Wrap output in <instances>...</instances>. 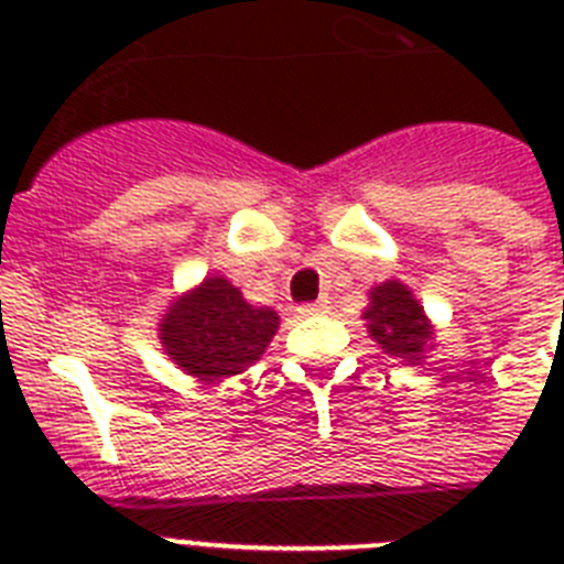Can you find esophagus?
<instances>
[{"label":"esophagus","instance_id":"esophagus-1","mask_svg":"<svg viewBox=\"0 0 564 564\" xmlns=\"http://www.w3.org/2000/svg\"><path fill=\"white\" fill-rule=\"evenodd\" d=\"M299 313H302V316H318V313H327V302L322 299V302H311V305H302V307H299Z\"/></svg>","mask_w":564,"mask_h":564}]
</instances>
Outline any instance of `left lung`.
I'll use <instances>...</instances> for the list:
<instances>
[{
  "label": "left lung",
  "mask_w": 564,
  "mask_h": 564,
  "mask_svg": "<svg viewBox=\"0 0 564 564\" xmlns=\"http://www.w3.org/2000/svg\"><path fill=\"white\" fill-rule=\"evenodd\" d=\"M367 333L381 344L383 352L417 364L432 341V325L421 302L398 279H387L370 291V305L364 311Z\"/></svg>",
  "instance_id": "left-lung-1"
}]
</instances>
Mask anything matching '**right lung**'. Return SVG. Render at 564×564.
<instances>
[{"instance_id": "1", "label": "right lung", "mask_w": 564, "mask_h": 564, "mask_svg": "<svg viewBox=\"0 0 564 564\" xmlns=\"http://www.w3.org/2000/svg\"><path fill=\"white\" fill-rule=\"evenodd\" d=\"M276 330V311L248 305L226 276H206L169 305L158 338L186 376L217 383L257 364Z\"/></svg>"}]
</instances>
